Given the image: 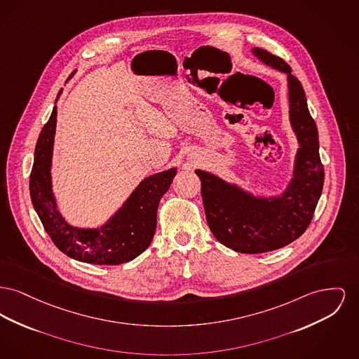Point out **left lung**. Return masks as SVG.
I'll use <instances>...</instances> for the list:
<instances>
[{
  "mask_svg": "<svg viewBox=\"0 0 359 359\" xmlns=\"http://www.w3.org/2000/svg\"><path fill=\"white\" fill-rule=\"evenodd\" d=\"M252 54L287 76L289 119L298 141L293 176L280 194L262 196L210 172L195 170L211 232L221 244L241 253L270 252L297 240L312 221L324 183L318 133L302 85L282 58L259 47Z\"/></svg>",
  "mask_w": 359,
  "mask_h": 359,
  "instance_id": "left-lung-1",
  "label": "left lung"
}]
</instances>
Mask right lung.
Listing matches in <instances>:
<instances>
[{
  "label": "right lung",
  "mask_w": 359,
  "mask_h": 359,
  "mask_svg": "<svg viewBox=\"0 0 359 359\" xmlns=\"http://www.w3.org/2000/svg\"><path fill=\"white\" fill-rule=\"evenodd\" d=\"M76 74L69 76L67 81ZM62 89L58 92L57 100ZM55 100V103H57ZM57 126V106L53 108L36 142L34 167L29 176V194L34 209L57 248L72 259L90 264L116 266L144 252L156 232L160 199L176 175L169 168L145 177L130 194L126 202L99 228L70 225L58 210L53 192L51 163Z\"/></svg>",
  "instance_id": "obj_1"
}]
</instances>
